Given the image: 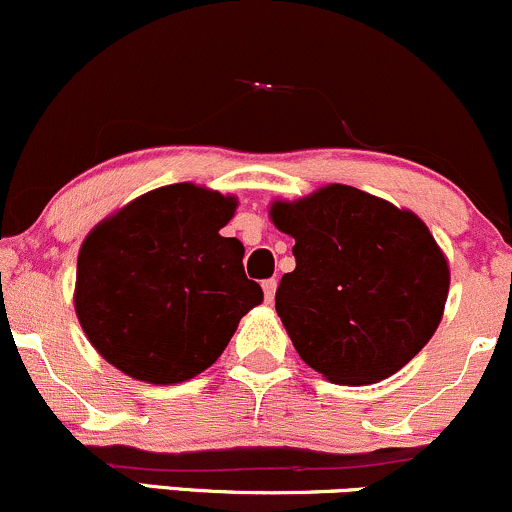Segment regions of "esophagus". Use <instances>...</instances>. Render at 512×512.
<instances>
[{"label": "esophagus", "instance_id": "obj_1", "mask_svg": "<svg viewBox=\"0 0 512 512\" xmlns=\"http://www.w3.org/2000/svg\"><path fill=\"white\" fill-rule=\"evenodd\" d=\"M261 287H263V295H266V300H268V302H273V297H275V287H278V280H275V278L263 280Z\"/></svg>", "mask_w": 512, "mask_h": 512}]
</instances>
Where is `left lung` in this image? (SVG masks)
<instances>
[{
  "mask_svg": "<svg viewBox=\"0 0 512 512\" xmlns=\"http://www.w3.org/2000/svg\"><path fill=\"white\" fill-rule=\"evenodd\" d=\"M295 239V271L275 292L300 358L336 384H372L401 370L442 319L450 268L409 210L353 186L273 203Z\"/></svg>",
  "mask_w": 512,
  "mask_h": 512,
  "instance_id": "1",
  "label": "left lung"
}]
</instances>
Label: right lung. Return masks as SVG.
<instances>
[{
	"instance_id": "right-lung-1",
	"label": "right lung",
	"mask_w": 512,
	"mask_h": 512,
	"mask_svg": "<svg viewBox=\"0 0 512 512\" xmlns=\"http://www.w3.org/2000/svg\"><path fill=\"white\" fill-rule=\"evenodd\" d=\"M237 200L193 183L140 195L79 249V324L125 375L186 382L222 355L263 290L244 273V246L222 237Z\"/></svg>"
}]
</instances>
